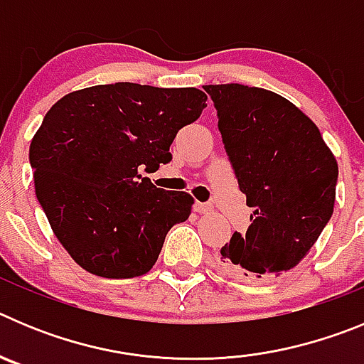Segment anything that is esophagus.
Wrapping results in <instances>:
<instances>
[{"instance_id":"1","label":"esophagus","mask_w":364,"mask_h":364,"mask_svg":"<svg viewBox=\"0 0 364 364\" xmlns=\"http://www.w3.org/2000/svg\"><path fill=\"white\" fill-rule=\"evenodd\" d=\"M195 211H197V213H200V215L211 213V211H213V205L205 204V202H197V204H195Z\"/></svg>"}]
</instances>
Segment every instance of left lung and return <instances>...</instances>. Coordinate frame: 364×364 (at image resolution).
Masks as SVG:
<instances>
[{
    "label": "left lung",
    "mask_w": 364,
    "mask_h": 364,
    "mask_svg": "<svg viewBox=\"0 0 364 364\" xmlns=\"http://www.w3.org/2000/svg\"><path fill=\"white\" fill-rule=\"evenodd\" d=\"M246 204V235L220 250L240 279L279 277L297 266L333 213L339 167L319 127L290 100L240 83L204 85Z\"/></svg>",
    "instance_id": "left-lung-1"
}]
</instances>
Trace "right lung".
I'll use <instances>...</instances> for the list:
<instances>
[{"instance_id": "obj_1", "label": "right lung", "mask_w": 364, "mask_h": 364, "mask_svg": "<svg viewBox=\"0 0 364 364\" xmlns=\"http://www.w3.org/2000/svg\"><path fill=\"white\" fill-rule=\"evenodd\" d=\"M208 96L195 87L118 82L73 91L49 109L28 149L34 189L56 239L85 272L131 279L154 266L193 197L156 188L182 127Z\"/></svg>"}]
</instances>
